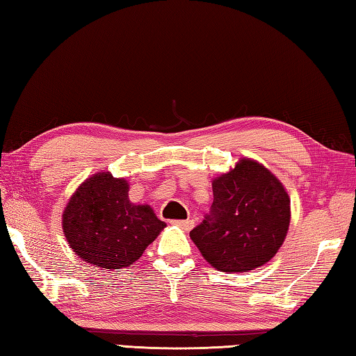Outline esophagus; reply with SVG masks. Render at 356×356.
<instances>
[{
    "mask_svg": "<svg viewBox=\"0 0 356 356\" xmlns=\"http://www.w3.org/2000/svg\"><path fill=\"white\" fill-rule=\"evenodd\" d=\"M173 224H175L177 227H179L181 230H184V232H191L192 228H193V225H195V222L192 219H184V220H173Z\"/></svg>",
    "mask_w": 356,
    "mask_h": 356,
    "instance_id": "34e87169",
    "label": "esophagus"
}]
</instances>
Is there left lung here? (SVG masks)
Instances as JSON below:
<instances>
[{"instance_id":"obj_1","label":"left lung","mask_w":356,"mask_h":356,"mask_svg":"<svg viewBox=\"0 0 356 356\" xmlns=\"http://www.w3.org/2000/svg\"><path fill=\"white\" fill-rule=\"evenodd\" d=\"M211 187L210 216L191 232L202 257L222 273H248L270 262L291 222L285 186L264 164L239 158Z\"/></svg>"}]
</instances>
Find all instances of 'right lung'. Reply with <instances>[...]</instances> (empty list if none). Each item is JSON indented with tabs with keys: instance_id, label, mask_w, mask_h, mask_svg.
<instances>
[{
	"instance_id": "obj_1",
	"label": "right lung",
	"mask_w": 356,
	"mask_h": 356,
	"mask_svg": "<svg viewBox=\"0 0 356 356\" xmlns=\"http://www.w3.org/2000/svg\"><path fill=\"white\" fill-rule=\"evenodd\" d=\"M129 183L97 172L76 188L62 213L70 248L92 268L120 271L131 266L160 234L165 222L147 204L129 201Z\"/></svg>"
}]
</instances>
